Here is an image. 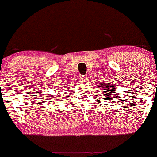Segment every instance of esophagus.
I'll return each mask as SVG.
<instances>
[{"mask_svg":"<svg viewBox=\"0 0 157 157\" xmlns=\"http://www.w3.org/2000/svg\"><path fill=\"white\" fill-rule=\"evenodd\" d=\"M81 80H82V82H86L87 81H88V77L86 76V75H82L81 76Z\"/></svg>","mask_w":157,"mask_h":157,"instance_id":"esophagus-1","label":"esophagus"}]
</instances>
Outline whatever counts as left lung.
Wrapping results in <instances>:
<instances>
[{"mask_svg": "<svg viewBox=\"0 0 157 157\" xmlns=\"http://www.w3.org/2000/svg\"><path fill=\"white\" fill-rule=\"evenodd\" d=\"M99 88H103L105 92L106 93L107 98L106 99L108 100L109 101H111V98H113V96H114V91L116 90V85H111V83H105V82H101L99 83ZM114 98H117V96H115Z\"/></svg>", "mask_w": 157, "mask_h": 157, "instance_id": "obj_1", "label": "left lung"}]
</instances>
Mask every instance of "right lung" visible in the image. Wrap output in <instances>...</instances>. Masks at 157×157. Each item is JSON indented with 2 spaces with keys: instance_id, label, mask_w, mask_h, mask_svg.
<instances>
[{
  "instance_id": "1",
  "label": "right lung",
  "mask_w": 157,
  "mask_h": 157,
  "mask_svg": "<svg viewBox=\"0 0 157 157\" xmlns=\"http://www.w3.org/2000/svg\"><path fill=\"white\" fill-rule=\"evenodd\" d=\"M65 87H66V86H65V85H62V87H60V85H58V86H57L56 88V89L57 90V89H58V88H64ZM56 91H58V90H57Z\"/></svg>"
}]
</instances>
